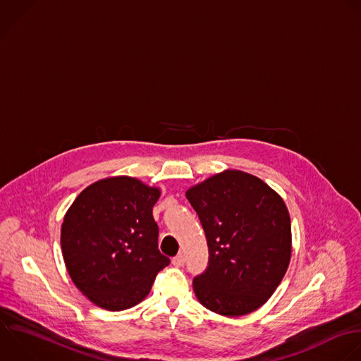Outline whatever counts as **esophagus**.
Returning a JSON list of instances; mask_svg holds the SVG:
<instances>
[{
	"label": "esophagus",
	"instance_id": "obj_1",
	"mask_svg": "<svg viewBox=\"0 0 361 361\" xmlns=\"http://www.w3.org/2000/svg\"><path fill=\"white\" fill-rule=\"evenodd\" d=\"M184 262H185V258H184V255H183V254H180V255L174 257V258H173V261H171V264H173L174 267H177V268L183 267V265H184Z\"/></svg>",
	"mask_w": 361,
	"mask_h": 361
}]
</instances>
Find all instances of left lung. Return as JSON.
<instances>
[{"instance_id":"obj_1","label":"left lung","mask_w":361,"mask_h":361,"mask_svg":"<svg viewBox=\"0 0 361 361\" xmlns=\"http://www.w3.org/2000/svg\"><path fill=\"white\" fill-rule=\"evenodd\" d=\"M209 251L192 281L208 310L238 317L259 309L279 286L292 255V229L282 197L261 178L224 170L187 190Z\"/></svg>"}]
</instances>
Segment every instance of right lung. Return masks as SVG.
I'll return each instance as SVG.
<instances>
[{
    "mask_svg": "<svg viewBox=\"0 0 361 361\" xmlns=\"http://www.w3.org/2000/svg\"><path fill=\"white\" fill-rule=\"evenodd\" d=\"M160 188L116 176L86 187L61 226V247L75 286L96 306L118 312L140 303L170 264L159 251L153 207Z\"/></svg>",
    "mask_w": 361,
    "mask_h": 361,
    "instance_id": "add662e5",
    "label": "right lung"
}]
</instances>
